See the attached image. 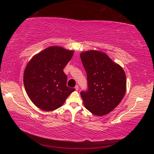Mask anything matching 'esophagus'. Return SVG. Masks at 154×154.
<instances>
[{
  "label": "esophagus",
  "mask_w": 154,
  "mask_h": 154,
  "mask_svg": "<svg viewBox=\"0 0 154 154\" xmlns=\"http://www.w3.org/2000/svg\"><path fill=\"white\" fill-rule=\"evenodd\" d=\"M75 90H76V91H78V90H79V86L76 85V86L75 87Z\"/></svg>",
  "instance_id": "esophagus-1"
}]
</instances>
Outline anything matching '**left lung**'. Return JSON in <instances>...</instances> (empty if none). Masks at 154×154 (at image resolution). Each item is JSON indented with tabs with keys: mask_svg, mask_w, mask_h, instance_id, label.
<instances>
[{
	"mask_svg": "<svg viewBox=\"0 0 154 154\" xmlns=\"http://www.w3.org/2000/svg\"><path fill=\"white\" fill-rule=\"evenodd\" d=\"M87 72V91L80 93L86 109L97 116L109 114L119 105L126 90V75L119 65L99 51L80 54Z\"/></svg>",
	"mask_w": 154,
	"mask_h": 154,
	"instance_id": "8db88e82",
	"label": "left lung"
}]
</instances>
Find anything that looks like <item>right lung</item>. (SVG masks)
Segmentation results:
<instances>
[{
	"instance_id": "obj_1",
	"label": "right lung",
	"mask_w": 154,
	"mask_h": 154,
	"mask_svg": "<svg viewBox=\"0 0 154 154\" xmlns=\"http://www.w3.org/2000/svg\"><path fill=\"white\" fill-rule=\"evenodd\" d=\"M73 51L51 46L31 59L24 73L25 90L35 106L45 111L61 107L75 90L68 87L63 68L71 60Z\"/></svg>"
}]
</instances>
